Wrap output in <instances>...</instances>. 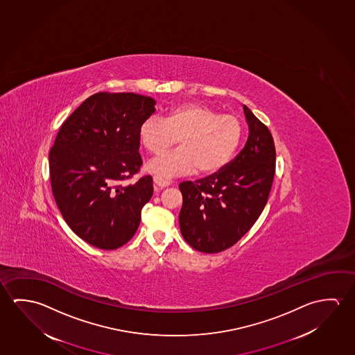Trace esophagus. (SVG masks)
<instances>
[{
  "instance_id": "obj_1",
  "label": "esophagus",
  "mask_w": 355,
  "mask_h": 355,
  "mask_svg": "<svg viewBox=\"0 0 355 355\" xmlns=\"http://www.w3.org/2000/svg\"><path fill=\"white\" fill-rule=\"evenodd\" d=\"M153 183H155V186L157 187V188H164V187H168L171 184V182L168 180H164V178H161V177H157V175L153 177Z\"/></svg>"
}]
</instances>
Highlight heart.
Wrapping results in <instances>:
<instances>
[{
  "instance_id": "1",
  "label": "heart",
  "mask_w": 355,
  "mask_h": 355,
  "mask_svg": "<svg viewBox=\"0 0 355 355\" xmlns=\"http://www.w3.org/2000/svg\"><path fill=\"white\" fill-rule=\"evenodd\" d=\"M243 123L230 114H219L208 105H177L164 120L147 117L139 128L141 145L158 155L175 145L180 148L163 153L147 163V171L157 177L211 175L232 161L243 139Z\"/></svg>"
}]
</instances>
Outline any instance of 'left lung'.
<instances>
[{
    "label": "left lung",
    "instance_id": "left-lung-1",
    "mask_svg": "<svg viewBox=\"0 0 355 355\" xmlns=\"http://www.w3.org/2000/svg\"><path fill=\"white\" fill-rule=\"evenodd\" d=\"M249 137L220 172L182 182L180 233L205 254L227 250L250 230L268 203L276 166L272 135L244 105Z\"/></svg>",
    "mask_w": 355,
    "mask_h": 355
}]
</instances>
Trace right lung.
Instances as JSON below:
<instances>
[{
    "mask_svg": "<svg viewBox=\"0 0 355 355\" xmlns=\"http://www.w3.org/2000/svg\"><path fill=\"white\" fill-rule=\"evenodd\" d=\"M155 105L140 94L96 93L59 128L49 152L53 196L70 229L95 248L126 244L153 194L151 175L122 182L140 171L139 128Z\"/></svg>",
    "mask_w": 355,
    "mask_h": 355,
    "instance_id": "1",
    "label": "right lung"
}]
</instances>
